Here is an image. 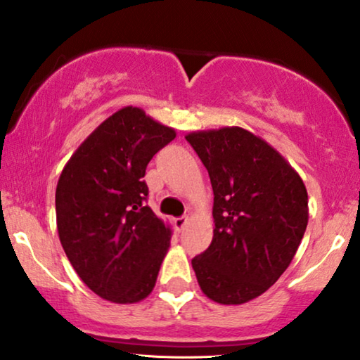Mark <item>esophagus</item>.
<instances>
[{
    "mask_svg": "<svg viewBox=\"0 0 360 360\" xmlns=\"http://www.w3.org/2000/svg\"><path fill=\"white\" fill-rule=\"evenodd\" d=\"M188 222H189V217H188V215H184V217L176 219V220H174V225H176V229L181 232V230H183V229L186 227V225H188Z\"/></svg>",
    "mask_w": 360,
    "mask_h": 360,
    "instance_id": "obj_1",
    "label": "esophagus"
}]
</instances>
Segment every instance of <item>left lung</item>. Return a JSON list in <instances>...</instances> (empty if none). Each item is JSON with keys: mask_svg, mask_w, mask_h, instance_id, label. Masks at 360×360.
<instances>
[{"mask_svg": "<svg viewBox=\"0 0 360 360\" xmlns=\"http://www.w3.org/2000/svg\"><path fill=\"white\" fill-rule=\"evenodd\" d=\"M207 167L214 237L193 258L202 293L243 304L265 293L296 255L308 225V191L293 166L255 133L222 127L186 135Z\"/></svg>", "mask_w": 360, "mask_h": 360, "instance_id": "8db88e82", "label": "left lung"}]
</instances>
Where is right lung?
I'll use <instances>...</instances> for the list:
<instances>
[{"label":"right lung","instance_id":"1","mask_svg":"<svg viewBox=\"0 0 360 360\" xmlns=\"http://www.w3.org/2000/svg\"><path fill=\"white\" fill-rule=\"evenodd\" d=\"M174 138V128L128 105L105 118L60 172L56 219L62 248L100 298L133 304L155 288L172 230L143 202V177L151 158Z\"/></svg>","mask_w":360,"mask_h":360}]
</instances>
